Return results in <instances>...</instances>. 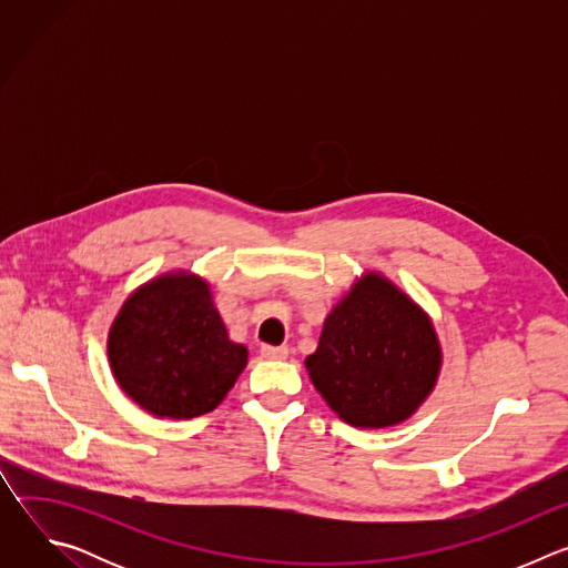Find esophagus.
Instances as JSON below:
<instances>
[{"label":"esophagus","mask_w":568,"mask_h":568,"mask_svg":"<svg viewBox=\"0 0 568 568\" xmlns=\"http://www.w3.org/2000/svg\"><path fill=\"white\" fill-rule=\"evenodd\" d=\"M261 355L265 357V359H285L287 355H290V351H287V346H263L261 348Z\"/></svg>","instance_id":"obj_1"}]
</instances>
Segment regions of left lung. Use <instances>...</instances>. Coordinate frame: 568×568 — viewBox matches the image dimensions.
Returning <instances> with one entry per match:
<instances>
[{
  "label": "left lung",
  "mask_w": 568,
  "mask_h": 568,
  "mask_svg": "<svg viewBox=\"0 0 568 568\" xmlns=\"http://www.w3.org/2000/svg\"><path fill=\"white\" fill-rule=\"evenodd\" d=\"M443 353L432 318L382 274L368 272L323 321L305 359L314 388L348 425H399L434 390Z\"/></svg>",
  "instance_id": "8db88e82"
}]
</instances>
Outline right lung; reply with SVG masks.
<instances>
[{
  "instance_id": "1",
  "label": "right lung",
  "mask_w": 568,
  "mask_h": 568,
  "mask_svg": "<svg viewBox=\"0 0 568 568\" xmlns=\"http://www.w3.org/2000/svg\"><path fill=\"white\" fill-rule=\"evenodd\" d=\"M108 357L141 409L173 420L213 412L247 366V348L229 339L209 283L191 272L156 276L128 296Z\"/></svg>"
}]
</instances>
